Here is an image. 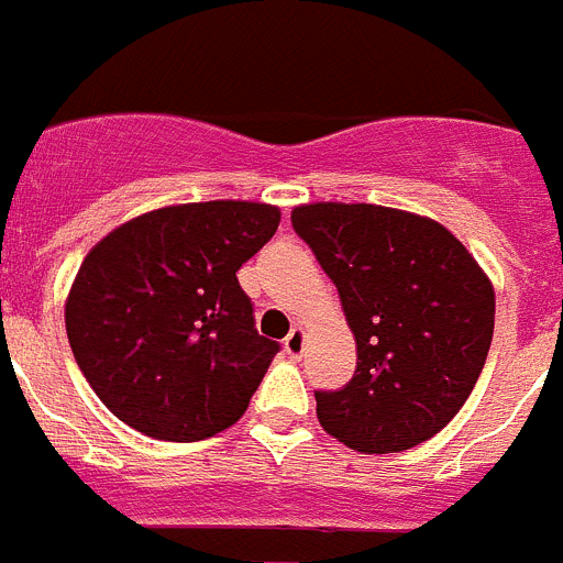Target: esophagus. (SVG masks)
Wrapping results in <instances>:
<instances>
[{"mask_svg":"<svg viewBox=\"0 0 563 563\" xmlns=\"http://www.w3.org/2000/svg\"><path fill=\"white\" fill-rule=\"evenodd\" d=\"M305 346H307L305 327H292L290 335L285 338V352L290 357H301V355H305Z\"/></svg>","mask_w":563,"mask_h":563,"instance_id":"1","label":"esophagus"}]
</instances>
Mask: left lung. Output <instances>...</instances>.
<instances>
[{
    "label": "left lung",
    "mask_w": 563,
    "mask_h": 563,
    "mask_svg": "<svg viewBox=\"0 0 563 563\" xmlns=\"http://www.w3.org/2000/svg\"><path fill=\"white\" fill-rule=\"evenodd\" d=\"M292 228L338 287L357 350L352 380L316 391L318 422L363 454L431 440L482 375L494 282L449 228L400 208L307 202Z\"/></svg>",
    "instance_id": "left-lung-1"
}]
</instances>
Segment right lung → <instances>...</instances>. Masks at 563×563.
I'll return each instance as SVG.
<instances>
[{"instance_id": "1", "label": "right lung", "mask_w": 563, "mask_h": 563, "mask_svg": "<svg viewBox=\"0 0 563 563\" xmlns=\"http://www.w3.org/2000/svg\"><path fill=\"white\" fill-rule=\"evenodd\" d=\"M282 222L267 202H183L123 222L84 256L64 305L84 377L141 434L194 442L245 415L278 343L236 271Z\"/></svg>"}]
</instances>
